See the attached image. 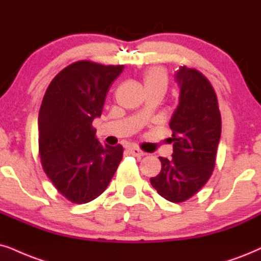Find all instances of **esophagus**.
<instances>
[{
	"instance_id": "esophagus-1",
	"label": "esophagus",
	"mask_w": 261,
	"mask_h": 261,
	"mask_svg": "<svg viewBox=\"0 0 261 261\" xmlns=\"http://www.w3.org/2000/svg\"><path fill=\"white\" fill-rule=\"evenodd\" d=\"M130 153L134 155V156H136V158H142L143 156V155H146V153H144L143 150H141V149H138V148H136V147H133V148H130Z\"/></svg>"
}]
</instances>
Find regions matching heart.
Here are the masks:
<instances>
[{
	"label": "heart",
	"instance_id": "1",
	"mask_svg": "<svg viewBox=\"0 0 261 261\" xmlns=\"http://www.w3.org/2000/svg\"><path fill=\"white\" fill-rule=\"evenodd\" d=\"M142 81H143L144 87L147 90L151 89H164L166 90L167 84H169V77L165 68L159 66H153V67L147 68L142 74Z\"/></svg>",
	"mask_w": 261,
	"mask_h": 261
}]
</instances>
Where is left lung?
Instances as JSON below:
<instances>
[{
    "instance_id": "obj_1",
    "label": "left lung",
    "mask_w": 261,
    "mask_h": 261,
    "mask_svg": "<svg viewBox=\"0 0 261 261\" xmlns=\"http://www.w3.org/2000/svg\"><path fill=\"white\" fill-rule=\"evenodd\" d=\"M176 79L180 97L170 121L172 159L159 158L161 171L150 184L164 199L178 203L195 195L212 176L222 117L216 91L200 71L183 66Z\"/></svg>"
}]
</instances>
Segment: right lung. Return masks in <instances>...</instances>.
Returning a JSON list of instances; mask_svg holds the SVG:
<instances>
[{"label": "right lung", "mask_w": 261, "mask_h": 261, "mask_svg": "<svg viewBox=\"0 0 261 261\" xmlns=\"http://www.w3.org/2000/svg\"><path fill=\"white\" fill-rule=\"evenodd\" d=\"M123 70L124 65L73 62L53 78L43 97L38 114L43 171L73 203L100 196L123 159V146H102L92 126L110 87Z\"/></svg>", "instance_id": "right-lung-1"}]
</instances>
